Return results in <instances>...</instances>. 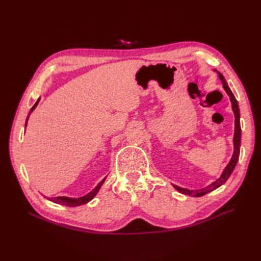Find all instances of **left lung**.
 <instances>
[{
	"instance_id": "8db88e82",
	"label": "left lung",
	"mask_w": 261,
	"mask_h": 261,
	"mask_svg": "<svg viewBox=\"0 0 261 261\" xmlns=\"http://www.w3.org/2000/svg\"><path fill=\"white\" fill-rule=\"evenodd\" d=\"M219 74V77L221 82H222L223 85V88L226 91V93L228 94V97H230L231 100V103H232V110L234 112V116H235V130H234V138H233V144H234V152L233 155L231 158L230 162L225 167L224 171L222 172V174L221 176L216 180L213 181L212 184H210L209 186L201 188V189H197V191H191V189H187V188H183V187H179L176 185H173L176 191H178L181 194H185V195H189V196H193V197H200L206 195L212 191H215L218 187H220L221 185H223L225 181L227 180V178L231 176L232 172L234 171L235 167H236V163L239 161V156H240V148H241V135H242V130H241V124H240V109H239V103L238 101H236L234 94L232 93L231 89L228 88L227 83L225 82L224 77L222 74Z\"/></svg>"
}]
</instances>
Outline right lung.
<instances>
[{
  "mask_svg": "<svg viewBox=\"0 0 261 261\" xmlns=\"http://www.w3.org/2000/svg\"><path fill=\"white\" fill-rule=\"evenodd\" d=\"M39 101H40V98H39V99L37 100V102H36V103L34 105V107L30 109V112H29V114H28V116H27L26 125H25V126H27V122H28L29 115H30V114H31V112H33L34 110L37 108V106H38V103H39ZM106 178H107V177H105L103 179H102V180L100 181V183H99L96 187H94L90 193H88V194L85 195V196H83V197H80V198H69V197L61 196V197H54V198H48V199H49V200H51V201H53V202H55V203L63 204V206H67V207H77V206H82V204H85V203H87V202H89V201L93 198V197L98 194L99 189L101 188L102 184L105 183Z\"/></svg>",
  "mask_w": 261,
  "mask_h": 261,
  "instance_id": "obj_1",
  "label": "right lung"
}]
</instances>
